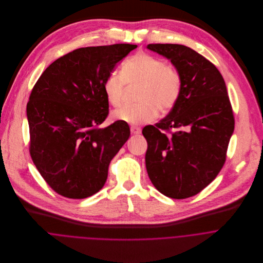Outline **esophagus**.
Masks as SVG:
<instances>
[{
    "instance_id": "obj_1",
    "label": "esophagus",
    "mask_w": 263,
    "mask_h": 263,
    "mask_svg": "<svg viewBox=\"0 0 263 263\" xmlns=\"http://www.w3.org/2000/svg\"><path fill=\"white\" fill-rule=\"evenodd\" d=\"M130 132H132V134H134V135H140L142 130H141V128L138 127V126H132V127H130Z\"/></svg>"
}]
</instances>
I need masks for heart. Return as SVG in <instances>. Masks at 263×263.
Returning <instances> with one entry per match:
<instances>
[{
    "label": "heart",
    "mask_w": 263,
    "mask_h": 263,
    "mask_svg": "<svg viewBox=\"0 0 263 263\" xmlns=\"http://www.w3.org/2000/svg\"><path fill=\"white\" fill-rule=\"evenodd\" d=\"M126 83L141 85L139 101L114 112V117L130 124L150 122L162 112L171 110L179 100L182 90V77L179 71L164 60L146 52H138L121 66V75L111 73L103 83V90L113 107L123 103Z\"/></svg>",
    "instance_id": "heart-1"
}]
</instances>
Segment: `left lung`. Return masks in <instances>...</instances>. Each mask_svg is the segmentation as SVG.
I'll use <instances>...</instances> for the list:
<instances>
[{
    "mask_svg": "<svg viewBox=\"0 0 263 263\" xmlns=\"http://www.w3.org/2000/svg\"><path fill=\"white\" fill-rule=\"evenodd\" d=\"M147 47L169 59L182 77L176 105L160 122L143 128L147 172L161 193L184 199L206 187L223 168L234 113L225 81L209 60L181 44Z\"/></svg>",
    "mask_w": 263,
    "mask_h": 263,
    "instance_id": "8db88e82",
    "label": "left lung"
}]
</instances>
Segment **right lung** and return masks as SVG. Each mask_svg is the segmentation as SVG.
Returning <instances> with one entry per match:
<instances>
[{"instance_id":"1","label":"right lung","mask_w":263,"mask_h":263,"mask_svg":"<svg viewBox=\"0 0 263 263\" xmlns=\"http://www.w3.org/2000/svg\"><path fill=\"white\" fill-rule=\"evenodd\" d=\"M135 48L128 43L78 48L49 65L35 83L27 103L29 153L60 195L81 199L98 192L128 140L124 121L99 125L109 112L104 80Z\"/></svg>"}]
</instances>
